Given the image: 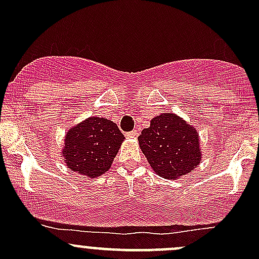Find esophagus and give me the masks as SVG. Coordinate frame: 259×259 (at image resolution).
Returning <instances> with one entry per match:
<instances>
[{
  "label": "esophagus",
  "instance_id": "34e87169",
  "mask_svg": "<svg viewBox=\"0 0 259 259\" xmlns=\"http://www.w3.org/2000/svg\"><path fill=\"white\" fill-rule=\"evenodd\" d=\"M138 134H139V132H138V130H137V129H135V130H133V132L127 133V137H132V138H135V137H138Z\"/></svg>",
  "mask_w": 259,
  "mask_h": 259
}]
</instances>
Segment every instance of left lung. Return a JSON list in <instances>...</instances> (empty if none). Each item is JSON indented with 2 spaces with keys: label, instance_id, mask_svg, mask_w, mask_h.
<instances>
[{
  "label": "left lung",
  "instance_id": "left-lung-1",
  "mask_svg": "<svg viewBox=\"0 0 259 259\" xmlns=\"http://www.w3.org/2000/svg\"><path fill=\"white\" fill-rule=\"evenodd\" d=\"M138 140L153 170L166 179L189 173L202 156L197 130L176 114L154 117Z\"/></svg>",
  "mask_w": 259,
  "mask_h": 259
}]
</instances>
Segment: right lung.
Instances as JSON below:
<instances>
[{"label": "right lung", "mask_w": 259, "mask_h": 259, "mask_svg": "<svg viewBox=\"0 0 259 259\" xmlns=\"http://www.w3.org/2000/svg\"><path fill=\"white\" fill-rule=\"evenodd\" d=\"M124 139L115 122L91 116L67 132L62 155L70 169L98 178L110 169Z\"/></svg>", "instance_id": "right-lung-1"}]
</instances>
